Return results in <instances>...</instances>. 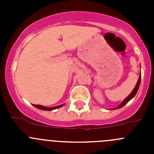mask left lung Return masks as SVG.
Masks as SVG:
<instances>
[{"instance_id":"8db88e82","label":"left lung","mask_w":154,"mask_h":154,"mask_svg":"<svg viewBox=\"0 0 154 154\" xmlns=\"http://www.w3.org/2000/svg\"><path fill=\"white\" fill-rule=\"evenodd\" d=\"M140 81H141V75H140V77H139V79H138V81H137V85H136L134 89H133V90L132 91L131 93H130V95H129V96H128L127 97H126V99H125L124 100H123V101L120 103V105H119V106H117L116 108H115V109H120V108H122L123 106H124L125 105H126L128 102L130 101V99H132L133 97H134V96H136V94H137V91H138V89H139V87H140Z\"/></svg>"}]
</instances>
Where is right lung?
I'll return each mask as SVG.
<instances>
[{"label": "right lung", "mask_w": 154, "mask_h": 154, "mask_svg": "<svg viewBox=\"0 0 154 154\" xmlns=\"http://www.w3.org/2000/svg\"><path fill=\"white\" fill-rule=\"evenodd\" d=\"M33 106L36 108L39 109H42V110H47V111H50V110H53V109H58V108H60L62 107L63 105H60V106H55V107H51V108H48V107H45V106H41V105H34Z\"/></svg>", "instance_id": "obj_1"}]
</instances>
